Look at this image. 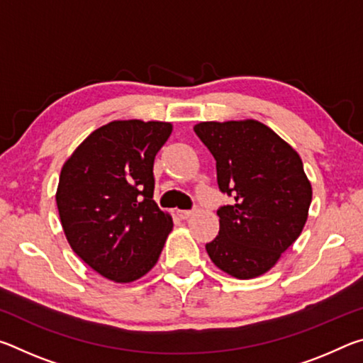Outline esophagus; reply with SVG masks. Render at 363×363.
Masks as SVG:
<instances>
[{
  "label": "esophagus",
  "mask_w": 363,
  "mask_h": 363,
  "mask_svg": "<svg viewBox=\"0 0 363 363\" xmlns=\"http://www.w3.org/2000/svg\"><path fill=\"white\" fill-rule=\"evenodd\" d=\"M194 213H195L194 210H179V211H177V216L186 220V219H189L190 216H192Z\"/></svg>",
  "instance_id": "1"
}]
</instances>
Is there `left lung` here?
Returning <instances> with one entry per match:
<instances>
[{
	"instance_id": "1",
	"label": "left lung",
	"mask_w": 363,
	"mask_h": 363,
	"mask_svg": "<svg viewBox=\"0 0 363 363\" xmlns=\"http://www.w3.org/2000/svg\"><path fill=\"white\" fill-rule=\"evenodd\" d=\"M216 160L219 235L206 243L211 261L232 277L255 279L275 266L301 235L312 187L298 152L256 120L194 126Z\"/></svg>"
}]
</instances>
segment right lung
<instances>
[{"instance_id":"obj_1","label":"right lung","mask_w":363,"mask_h":363,"mask_svg":"<svg viewBox=\"0 0 363 363\" xmlns=\"http://www.w3.org/2000/svg\"><path fill=\"white\" fill-rule=\"evenodd\" d=\"M171 131L164 121H110L64 163L56 194L62 229L102 277L128 284L158 261L173 219L153 201V160Z\"/></svg>"}]
</instances>
